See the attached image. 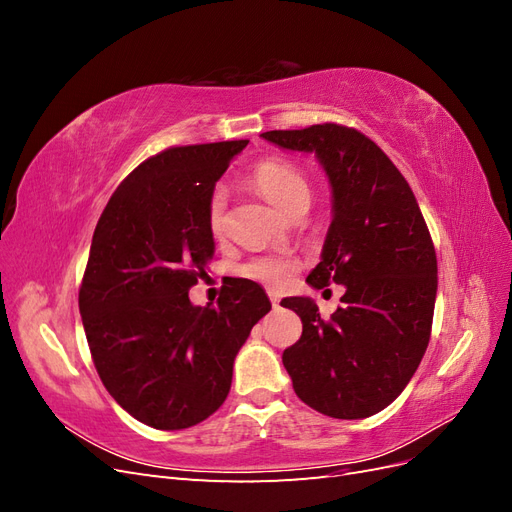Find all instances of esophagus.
I'll list each match as a JSON object with an SVG mask.
<instances>
[{"mask_svg": "<svg viewBox=\"0 0 512 512\" xmlns=\"http://www.w3.org/2000/svg\"><path fill=\"white\" fill-rule=\"evenodd\" d=\"M269 299H271V305L273 307H280V294H277V292H269Z\"/></svg>", "mask_w": 512, "mask_h": 512, "instance_id": "34e87169", "label": "esophagus"}]
</instances>
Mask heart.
Masks as SVG:
<instances>
[{
	"instance_id": "b5f03b06",
	"label": "heart",
	"mask_w": 512,
	"mask_h": 512,
	"mask_svg": "<svg viewBox=\"0 0 512 512\" xmlns=\"http://www.w3.org/2000/svg\"><path fill=\"white\" fill-rule=\"evenodd\" d=\"M252 183L284 213L309 203V183L299 166L288 160L267 158L254 166ZM207 226L213 237H222L226 228V190L215 188L207 203ZM301 269V262L290 254H262L241 265V275L267 288H284Z\"/></svg>"
}]
</instances>
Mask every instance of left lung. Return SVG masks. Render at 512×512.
<instances>
[{"instance_id": "left-lung-1", "label": "left lung", "mask_w": 512, "mask_h": 512, "mask_svg": "<svg viewBox=\"0 0 512 512\" xmlns=\"http://www.w3.org/2000/svg\"><path fill=\"white\" fill-rule=\"evenodd\" d=\"M282 149L316 153L333 190V220L307 284H344L324 320L307 297L282 305L303 322L282 354L292 389L333 418H367L406 389L429 344L438 260L408 181L359 130L318 123L262 134Z\"/></svg>"}]
</instances>
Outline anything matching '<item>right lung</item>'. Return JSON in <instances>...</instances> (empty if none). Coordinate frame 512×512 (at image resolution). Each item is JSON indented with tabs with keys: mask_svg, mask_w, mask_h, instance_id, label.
I'll return each mask as SVG.
<instances>
[{
	"mask_svg": "<svg viewBox=\"0 0 512 512\" xmlns=\"http://www.w3.org/2000/svg\"><path fill=\"white\" fill-rule=\"evenodd\" d=\"M247 141L170 147L119 183L91 239L79 309L106 391L136 421L188 429L218 410L232 363L271 301L230 277L218 305L188 292L215 243L209 196Z\"/></svg>",
	"mask_w": 512,
	"mask_h": 512,
	"instance_id": "right-lung-1",
	"label": "right lung"
}]
</instances>
